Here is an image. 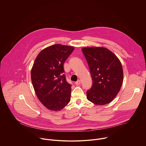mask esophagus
<instances>
[{
    "label": "esophagus",
    "instance_id": "esophagus-1",
    "mask_svg": "<svg viewBox=\"0 0 146 146\" xmlns=\"http://www.w3.org/2000/svg\"><path fill=\"white\" fill-rule=\"evenodd\" d=\"M75 84H76V85H79V84H80V81L79 80H78L77 82H76Z\"/></svg>",
    "mask_w": 146,
    "mask_h": 146
}]
</instances>
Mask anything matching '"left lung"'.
I'll use <instances>...</instances> for the list:
<instances>
[{
	"label": "left lung",
	"instance_id": "left-lung-1",
	"mask_svg": "<svg viewBox=\"0 0 146 146\" xmlns=\"http://www.w3.org/2000/svg\"><path fill=\"white\" fill-rule=\"evenodd\" d=\"M87 61L93 84L87 91L92 103L102 105L110 102L119 92L123 80L121 63L109 49L103 47L82 48Z\"/></svg>",
	"mask_w": 146,
	"mask_h": 146
}]
</instances>
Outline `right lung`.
<instances>
[{
    "mask_svg": "<svg viewBox=\"0 0 146 146\" xmlns=\"http://www.w3.org/2000/svg\"><path fill=\"white\" fill-rule=\"evenodd\" d=\"M74 50L60 44L50 46L38 54L32 68L37 97L50 110H60L70 101L71 85L66 81L63 63Z\"/></svg>",
    "mask_w": 146,
    "mask_h": 146,
    "instance_id": "1",
    "label": "right lung"
}]
</instances>
